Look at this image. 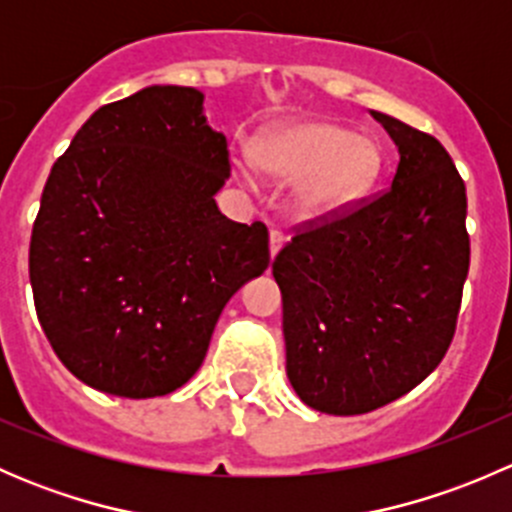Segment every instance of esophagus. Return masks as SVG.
<instances>
[{
	"label": "esophagus",
	"mask_w": 512,
	"mask_h": 512,
	"mask_svg": "<svg viewBox=\"0 0 512 512\" xmlns=\"http://www.w3.org/2000/svg\"><path fill=\"white\" fill-rule=\"evenodd\" d=\"M285 240H287V237H285V232H282V230H272L270 232V257H275L277 252L282 250Z\"/></svg>",
	"instance_id": "obj_1"
}]
</instances>
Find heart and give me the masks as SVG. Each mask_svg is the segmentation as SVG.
<instances>
[{
	"label": "heart",
	"instance_id": "obj_1",
	"mask_svg": "<svg viewBox=\"0 0 512 512\" xmlns=\"http://www.w3.org/2000/svg\"><path fill=\"white\" fill-rule=\"evenodd\" d=\"M252 162L240 178L255 185L257 173L292 183L289 210L297 220L319 223L352 208L381 173L379 143L334 121H294L265 128L252 143Z\"/></svg>",
	"mask_w": 512,
	"mask_h": 512
}]
</instances>
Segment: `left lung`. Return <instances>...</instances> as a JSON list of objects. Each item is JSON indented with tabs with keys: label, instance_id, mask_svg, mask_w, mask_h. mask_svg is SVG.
<instances>
[{
	"label": "left lung",
	"instance_id": "1",
	"mask_svg": "<svg viewBox=\"0 0 512 512\" xmlns=\"http://www.w3.org/2000/svg\"><path fill=\"white\" fill-rule=\"evenodd\" d=\"M371 116L399 148L391 188L299 230L272 262L289 384L332 416L391 404L441 364L471 262L466 185L446 148Z\"/></svg>",
	"mask_w": 512,
	"mask_h": 512
}]
</instances>
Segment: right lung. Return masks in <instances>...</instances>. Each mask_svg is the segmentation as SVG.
<instances>
[{
    "instance_id": "right-lung-1",
    "label": "right lung",
    "mask_w": 512,
    "mask_h": 512,
    "mask_svg": "<svg viewBox=\"0 0 512 512\" xmlns=\"http://www.w3.org/2000/svg\"><path fill=\"white\" fill-rule=\"evenodd\" d=\"M203 94L148 86L101 106L54 163L29 245L36 317L91 389L153 399L203 364L220 312L270 265L267 227L227 220V141Z\"/></svg>"
}]
</instances>
